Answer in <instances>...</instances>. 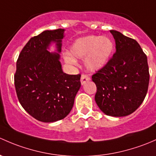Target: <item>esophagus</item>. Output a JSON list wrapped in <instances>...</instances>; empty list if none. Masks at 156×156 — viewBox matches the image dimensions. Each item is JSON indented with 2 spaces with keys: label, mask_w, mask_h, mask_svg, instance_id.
Returning <instances> with one entry per match:
<instances>
[{
  "label": "esophagus",
  "mask_w": 156,
  "mask_h": 156,
  "mask_svg": "<svg viewBox=\"0 0 156 156\" xmlns=\"http://www.w3.org/2000/svg\"><path fill=\"white\" fill-rule=\"evenodd\" d=\"M90 80V77L88 75H82L81 79H80V82H81L82 85H84L86 82H89Z\"/></svg>",
  "instance_id": "34e87169"
}]
</instances>
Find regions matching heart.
Wrapping results in <instances>:
<instances>
[{"label": "heart", "instance_id": "1", "mask_svg": "<svg viewBox=\"0 0 156 156\" xmlns=\"http://www.w3.org/2000/svg\"><path fill=\"white\" fill-rule=\"evenodd\" d=\"M113 50V43L106 36H87L77 39L70 46V54H66L65 59L70 65H76L77 58H85L88 70L96 71L107 63Z\"/></svg>", "mask_w": 156, "mask_h": 156}]
</instances>
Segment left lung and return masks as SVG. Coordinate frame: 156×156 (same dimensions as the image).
<instances>
[{
  "label": "left lung",
  "mask_w": 156,
  "mask_h": 156,
  "mask_svg": "<svg viewBox=\"0 0 156 156\" xmlns=\"http://www.w3.org/2000/svg\"><path fill=\"white\" fill-rule=\"evenodd\" d=\"M115 52L91 78L97 86L94 100L107 115L134 113L147 95L150 82L147 57L135 40L111 30Z\"/></svg>",
  "instance_id": "1"
}]
</instances>
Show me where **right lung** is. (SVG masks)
Returning <instances> with one entry per match:
<instances>
[{"mask_svg": "<svg viewBox=\"0 0 156 156\" xmlns=\"http://www.w3.org/2000/svg\"><path fill=\"white\" fill-rule=\"evenodd\" d=\"M65 29L44 30L26 43L16 62L14 76L19 101L25 111L43 122L63 119L72 110L81 75L64 73L60 55L47 50L51 43L62 51Z\"/></svg>", "mask_w": 156, "mask_h": 156, "instance_id": "right-lung-1", "label": "right lung"}]
</instances>
